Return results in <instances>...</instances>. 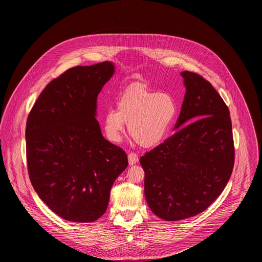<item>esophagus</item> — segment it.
Returning <instances> with one entry per match:
<instances>
[{"instance_id":"obj_1","label":"esophagus","mask_w":262,"mask_h":262,"mask_svg":"<svg viewBox=\"0 0 262 262\" xmlns=\"http://www.w3.org/2000/svg\"><path fill=\"white\" fill-rule=\"evenodd\" d=\"M128 160H129V164L133 165V164L138 162V155L136 153H134V152H130L128 154Z\"/></svg>"}]
</instances>
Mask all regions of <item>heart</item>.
<instances>
[{
  "label": "heart",
  "mask_w": 262,
  "mask_h": 262,
  "mask_svg": "<svg viewBox=\"0 0 262 262\" xmlns=\"http://www.w3.org/2000/svg\"><path fill=\"white\" fill-rule=\"evenodd\" d=\"M178 110V103L171 95L151 91L136 82L120 96L117 110L109 109L104 114V131L109 140L119 142L128 124V132L138 145L154 147L166 137Z\"/></svg>",
  "instance_id": "obj_1"
}]
</instances>
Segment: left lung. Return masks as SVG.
Segmentation results:
<instances>
[{
  "mask_svg": "<svg viewBox=\"0 0 262 262\" xmlns=\"http://www.w3.org/2000/svg\"><path fill=\"white\" fill-rule=\"evenodd\" d=\"M187 89L180 129L141 156L144 192L150 210L165 221H180L205 211L231 177L235 151L230 113L211 82L183 72Z\"/></svg>",
  "mask_w": 262,
  "mask_h": 262,
  "instance_id": "1",
  "label": "left lung"
}]
</instances>
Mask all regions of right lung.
I'll list each match as a JSON object with an SVG mask.
<instances>
[{
	"instance_id": "1",
	"label": "right lung",
	"mask_w": 262,
	"mask_h": 262,
	"mask_svg": "<svg viewBox=\"0 0 262 262\" xmlns=\"http://www.w3.org/2000/svg\"><path fill=\"white\" fill-rule=\"evenodd\" d=\"M114 75L109 61L75 67L42 91L26 123V157L39 198L64 220L89 223L107 210L110 191L128 165L126 152L106 140L97 98Z\"/></svg>"
}]
</instances>
